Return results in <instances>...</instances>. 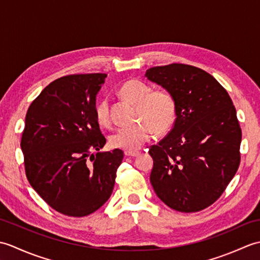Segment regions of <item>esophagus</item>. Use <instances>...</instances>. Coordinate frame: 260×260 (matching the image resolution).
Segmentation results:
<instances>
[{
    "label": "esophagus",
    "instance_id": "1",
    "mask_svg": "<svg viewBox=\"0 0 260 260\" xmlns=\"http://www.w3.org/2000/svg\"><path fill=\"white\" fill-rule=\"evenodd\" d=\"M139 152H125V155L126 156H131V157H134L139 155Z\"/></svg>",
    "mask_w": 260,
    "mask_h": 260
}]
</instances>
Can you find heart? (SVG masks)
Wrapping results in <instances>:
<instances>
[{
    "instance_id": "1",
    "label": "heart",
    "mask_w": 260,
    "mask_h": 260,
    "mask_svg": "<svg viewBox=\"0 0 260 260\" xmlns=\"http://www.w3.org/2000/svg\"><path fill=\"white\" fill-rule=\"evenodd\" d=\"M118 91L126 101L136 105L135 120L139 123L116 129L109 136V144L112 147L135 152L152 139L154 131L162 134L174 124L176 104L169 90L152 89L144 81L129 79L120 86ZM95 116L99 125L108 127L112 124L107 98L97 102Z\"/></svg>"
}]
</instances>
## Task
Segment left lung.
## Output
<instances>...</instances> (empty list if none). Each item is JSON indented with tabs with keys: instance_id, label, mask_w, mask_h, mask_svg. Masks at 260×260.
I'll return each mask as SVG.
<instances>
[{
	"instance_id": "1",
	"label": "left lung",
	"mask_w": 260,
	"mask_h": 260,
	"mask_svg": "<svg viewBox=\"0 0 260 260\" xmlns=\"http://www.w3.org/2000/svg\"><path fill=\"white\" fill-rule=\"evenodd\" d=\"M175 99L173 128L150 147V180L171 209L198 212L221 197L240 164L241 128L227 90L200 68L171 63L146 70Z\"/></svg>"
}]
</instances>
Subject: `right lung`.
<instances>
[{
    "label": "right lung",
    "instance_id": "right-lung-1",
    "mask_svg": "<svg viewBox=\"0 0 260 260\" xmlns=\"http://www.w3.org/2000/svg\"><path fill=\"white\" fill-rule=\"evenodd\" d=\"M106 77L58 78L32 102L25 116L21 148L26 178L49 206L68 217H85L108 200L124 157L118 148L99 152L106 137L95 105Z\"/></svg>",
    "mask_w": 260,
    "mask_h": 260
}]
</instances>
